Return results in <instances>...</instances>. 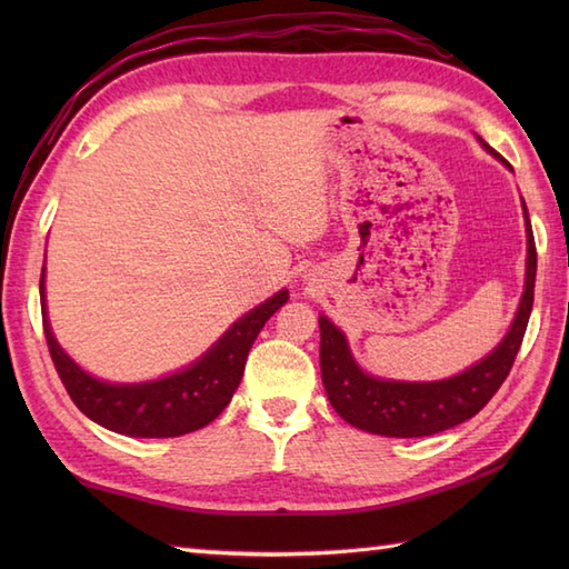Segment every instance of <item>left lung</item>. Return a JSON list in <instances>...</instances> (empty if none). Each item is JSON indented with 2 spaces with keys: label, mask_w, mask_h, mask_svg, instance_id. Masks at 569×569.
<instances>
[{
  "label": "left lung",
  "mask_w": 569,
  "mask_h": 569,
  "mask_svg": "<svg viewBox=\"0 0 569 569\" xmlns=\"http://www.w3.org/2000/svg\"><path fill=\"white\" fill-rule=\"evenodd\" d=\"M477 139L491 156L501 159L489 143H485V139ZM521 204L528 237L526 286L521 303H518L513 322L509 332L503 335V340L469 369L440 381H393L373 377L355 361L345 332L320 316L322 383L332 408L349 426L373 435H386V438H426V435L450 430L459 422L475 418L491 401V396L509 377L513 359L523 342L530 310H533L538 257L523 198Z\"/></svg>",
  "instance_id": "1"
}]
</instances>
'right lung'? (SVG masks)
Returning <instances> with one entry per match:
<instances>
[{
  "label": "right lung",
  "instance_id": "add662e5",
  "mask_svg": "<svg viewBox=\"0 0 569 569\" xmlns=\"http://www.w3.org/2000/svg\"><path fill=\"white\" fill-rule=\"evenodd\" d=\"M286 300V288L263 300L186 369L153 381L114 383L92 377L58 345L46 310V263L41 271L43 332L60 381L84 416L127 438H178L220 416L241 381L253 340Z\"/></svg>",
  "mask_w": 569,
  "mask_h": 569
}]
</instances>
